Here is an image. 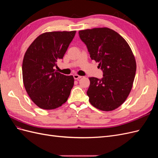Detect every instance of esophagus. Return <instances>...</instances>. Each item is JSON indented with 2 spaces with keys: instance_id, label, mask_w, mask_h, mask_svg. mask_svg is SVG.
Here are the masks:
<instances>
[{
  "instance_id": "1",
  "label": "esophagus",
  "mask_w": 158,
  "mask_h": 158,
  "mask_svg": "<svg viewBox=\"0 0 158 158\" xmlns=\"http://www.w3.org/2000/svg\"><path fill=\"white\" fill-rule=\"evenodd\" d=\"M73 76H74V78L75 80H79L80 78H82V76H79V75H78V74H74Z\"/></svg>"
}]
</instances>
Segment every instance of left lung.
<instances>
[{
	"instance_id": "1",
	"label": "left lung",
	"mask_w": 158,
	"mask_h": 158,
	"mask_svg": "<svg viewBox=\"0 0 158 158\" xmlns=\"http://www.w3.org/2000/svg\"><path fill=\"white\" fill-rule=\"evenodd\" d=\"M79 35L91 59L99 63L103 73L101 80L89 78V101L102 111H113L125 102L132 88L136 70L135 56L126 40L108 27L80 30Z\"/></svg>"
}]
</instances>
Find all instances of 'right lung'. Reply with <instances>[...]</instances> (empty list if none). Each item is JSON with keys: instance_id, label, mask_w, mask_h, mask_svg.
I'll return each mask as SVG.
<instances>
[{"instance_id": "1", "label": "right lung", "mask_w": 158, "mask_h": 158, "mask_svg": "<svg viewBox=\"0 0 158 158\" xmlns=\"http://www.w3.org/2000/svg\"><path fill=\"white\" fill-rule=\"evenodd\" d=\"M76 31L45 32L28 47L22 63L23 82L32 102L43 109L64 104L74 85L73 76L55 71L56 62L73 41Z\"/></svg>"}]
</instances>
